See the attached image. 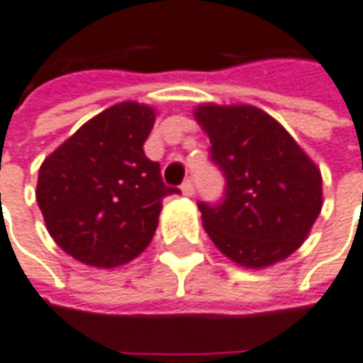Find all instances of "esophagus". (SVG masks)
Wrapping results in <instances>:
<instances>
[{
	"label": "esophagus",
	"instance_id": "34e87169",
	"mask_svg": "<svg viewBox=\"0 0 363 363\" xmlns=\"http://www.w3.org/2000/svg\"><path fill=\"white\" fill-rule=\"evenodd\" d=\"M181 191H182V195L193 197V195H195V184H193V181H191V179H186V181L182 182Z\"/></svg>",
	"mask_w": 363,
	"mask_h": 363
}]
</instances>
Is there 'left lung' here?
<instances>
[{
  "label": "left lung",
  "instance_id": "obj_1",
  "mask_svg": "<svg viewBox=\"0 0 363 363\" xmlns=\"http://www.w3.org/2000/svg\"><path fill=\"white\" fill-rule=\"evenodd\" d=\"M195 119L225 177L217 205L199 203L203 228L229 260L266 268L307 240L323 207L321 170L274 118L254 105H199Z\"/></svg>",
  "mask_w": 363,
  "mask_h": 363
}]
</instances>
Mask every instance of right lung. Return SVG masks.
<instances>
[{"label":"right lung","mask_w":363,"mask_h":363,"mask_svg":"<svg viewBox=\"0 0 363 363\" xmlns=\"http://www.w3.org/2000/svg\"><path fill=\"white\" fill-rule=\"evenodd\" d=\"M150 105L123 101L89 119L40 166L36 201L48 233L74 260L118 268L154 238L162 199L160 164L144 154Z\"/></svg>","instance_id":"add662e5"}]
</instances>
